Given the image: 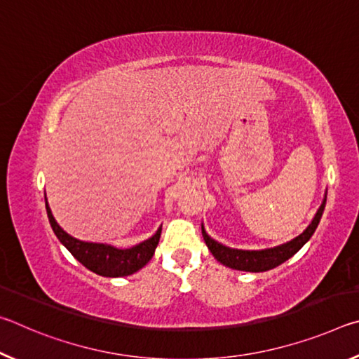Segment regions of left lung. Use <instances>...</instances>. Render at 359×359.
<instances>
[{"instance_id": "left-lung-1", "label": "left lung", "mask_w": 359, "mask_h": 359, "mask_svg": "<svg viewBox=\"0 0 359 359\" xmlns=\"http://www.w3.org/2000/svg\"><path fill=\"white\" fill-rule=\"evenodd\" d=\"M326 205V196L321 203L320 209L315 214L312 223L302 231L299 236H296L294 239L290 242H285L282 245L272 247V248H264V250H239V248H231L220 244L210 238V236L205 233L204 226L203 228V238L205 245L209 247L210 253L214 255L217 261H220L222 264L231 267V269L238 271H245V272H264L269 269H274L278 264L285 263V261L290 259L294 253L301 250V247L306 244V242L312 238V234L317 229L320 218L323 215Z\"/></svg>"}]
</instances>
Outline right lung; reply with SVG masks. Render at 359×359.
<instances>
[{
    "label": "right lung",
    "instance_id": "add662e5",
    "mask_svg": "<svg viewBox=\"0 0 359 359\" xmlns=\"http://www.w3.org/2000/svg\"><path fill=\"white\" fill-rule=\"evenodd\" d=\"M46 209L48 222H50V226L58 241L68 248L72 257H74L79 263H82L87 269L102 277H125L135 274L139 269H142V267L151 259V257H154L158 241H160L161 236L160 226L151 238L130 248H117L109 244H96V242L79 241L60 228V224L52 215L50 208H48L47 198Z\"/></svg>",
    "mask_w": 359,
    "mask_h": 359
}]
</instances>
